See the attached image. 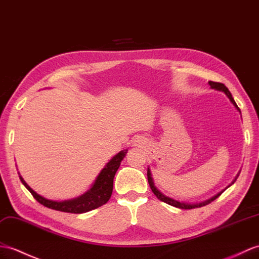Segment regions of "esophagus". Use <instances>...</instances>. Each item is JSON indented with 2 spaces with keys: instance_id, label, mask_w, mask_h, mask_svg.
Returning a JSON list of instances; mask_svg holds the SVG:
<instances>
[{
  "instance_id": "1",
  "label": "esophagus",
  "mask_w": 259,
  "mask_h": 259,
  "mask_svg": "<svg viewBox=\"0 0 259 259\" xmlns=\"http://www.w3.org/2000/svg\"><path fill=\"white\" fill-rule=\"evenodd\" d=\"M132 146L134 147H143L144 146V140L142 138H135L134 140H132Z\"/></svg>"
}]
</instances>
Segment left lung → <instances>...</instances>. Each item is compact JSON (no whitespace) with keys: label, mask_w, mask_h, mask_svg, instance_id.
I'll return each instance as SVG.
<instances>
[{"label":"left lung","mask_w":259,"mask_h":259,"mask_svg":"<svg viewBox=\"0 0 259 259\" xmlns=\"http://www.w3.org/2000/svg\"><path fill=\"white\" fill-rule=\"evenodd\" d=\"M208 85L211 86V88L212 89H214V90H218V92H222V93H224L225 95H226V97L230 99V101L232 102L233 104V106L235 107V109L240 113V109L238 108V106L236 105V102H235V100H234V98H233V96H232V94L230 93V90L227 89V87L224 85V83H221V82H214V81H208ZM240 172V171H239ZM239 172L237 173V176L235 177V179L233 180L232 181V183L230 184V185H227L226 188L223 190V191H221V192H219L218 194H215L214 196H212V197H209V198H207V200H205V201H202V202H200V203H190V202H184V201H180V200H177V198H173V197H171V196H167V195H165L164 193H162V192L157 188V186H155V184H154V181H153V178H152V174H151V170H150V167L148 166V172H147V176H148V182H149V185H150V188H151V190H152V192L154 193V195L157 196L160 201H162V202H164V203H166V204H169V205H171V206H174V207H178V208H183V209H192V208H196V207H202V206H204V205H207L208 203H211L212 201H214L215 198H218L222 193H223V192L227 189V188H230V186L232 185V184H234V182L236 181L237 180V178H238V176H239Z\"/></svg>","instance_id":"1"}]
</instances>
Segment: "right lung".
I'll list each match as a JSON object with an SVG mask.
<instances>
[{
    "label": "right lung",
    "instance_id": "right-lung-1",
    "mask_svg": "<svg viewBox=\"0 0 259 259\" xmlns=\"http://www.w3.org/2000/svg\"><path fill=\"white\" fill-rule=\"evenodd\" d=\"M127 151L128 149L122 150V151H120L116 155H113L109 160V162L106 163L104 169L100 171L97 178L95 179V181L90 185L89 190H87L83 194L74 198H70V200L54 201L41 196L38 193H36L31 186L24 181V179L22 178L20 172L19 176L21 182L29 192H31L32 195L35 197V200L39 202L40 204H43L44 206L66 213H86L92 211V209L104 205V204L109 201L113 188V178L116 176V172L119 169L120 163H121V161L125 157V154H127Z\"/></svg>",
    "mask_w": 259,
    "mask_h": 259
}]
</instances>
